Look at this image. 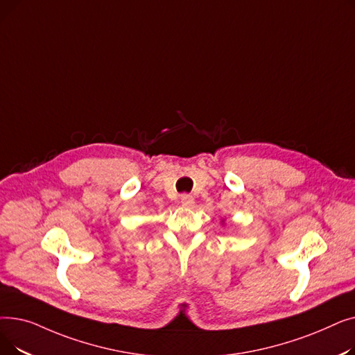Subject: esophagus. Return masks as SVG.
<instances>
[{"label": "esophagus", "instance_id": "1", "mask_svg": "<svg viewBox=\"0 0 355 355\" xmlns=\"http://www.w3.org/2000/svg\"><path fill=\"white\" fill-rule=\"evenodd\" d=\"M181 206H182V207H187V209L193 207V206H194V198H193V196H189V194L181 196Z\"/></svg>", "mask_w": 355, "mask_h": 355}]
</instances>
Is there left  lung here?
Here are the masks:
<instances>
[{"mask_svg": "<svg viewBox=\"0 0 355 355\" xmlns=\"http://www.w3.org/2000/svg\"><path fill=\"white\" fill-rule=\"evenodd\" d=\"M221 223H225V220H221Z\"/></svg>", "mask_w": 355, "mask_h": 355, "instance_id": "1", "label": "left lung"}]
</instances>
